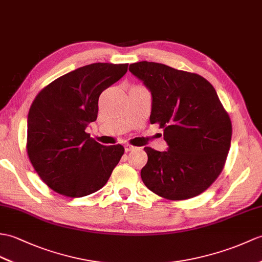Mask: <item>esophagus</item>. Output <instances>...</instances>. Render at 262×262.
I'll return each instance as SVG.
<instances>
[{"instance_id": "1", "label": "esophagus", "mask_w": 262, "mask_h": 262, "mask_svg": "<svg viewBox=\"0 0 262 262\" xmlns=\"http://www.w3.org/2000/svg\"><path fill=\"white\" fill-rule=\"evenodd\" d=\"M133 149H135V146L129 145V144L125 145V150H126V151H130V150H133Z\"/></svg>"}]
</instances>
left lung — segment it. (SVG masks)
Wrapping results in <instances>:
<instances>
[{
    "instance_id": "1",
    "label": "left lung",
    "mask_w": 262,
    "mask_h": 262,
    "mask_svg": "<svg viewBox=\"0 0 262 262\" xmlns=\"http://www.w3.org/2000/svg\"><path fill=\"white\" fill-rule=\"evenodd\" d=\"M129 71L150 90V124L160 125L168 144L166 151L144 148V184L172 201L200 195L223 171L232 136L215 89L202 76L162 63H132Z\"/></svg>"
}]
</instances>
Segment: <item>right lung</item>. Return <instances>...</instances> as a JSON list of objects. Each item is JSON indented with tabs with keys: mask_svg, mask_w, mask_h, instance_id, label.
<instances>
[{
	"mask_svg": "<svg viewBox=\"0 0 262 262\" xmlns=\"http://www.w3.org/2000/svg\"><path fill=\"white\" fill-rule=\"evenodd\" d=\"M127 68L128 63H91L57 78L36 95L28 115L27 153L54 192L68 198L97 192L124 155L123 145H101L86 128L97 119L100 94Z\"/></svg>",
	"mask_w": 262,
	"mask_h": 262,
	"instance_id": "1",
	"label": "right lung"
}]
</instances>
